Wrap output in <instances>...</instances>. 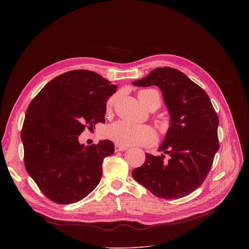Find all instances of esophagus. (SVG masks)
Returning <instances> with one entry per match:
<instances>
[{
  "label": "esophagus",
  "instance_id": "esophagus-1",
  "mask_svg": "<svg viewBox=\"0 0 249 249\" xmlns=\"http://www.w3.org/2000/svg\"><path fill=\"white\" fill-rule=\"evenodd\" d=\"M126 150H128V148L127 147H123V146H120V145H115V148H114V151H115V153H117V152H123V151H126Z\"/></svg>",
  "mask_w": 249,
  "mask_h": 249
}]
</instances>
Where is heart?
I'll return each mask as SVG.
<instances>
[{"label":"heart","mask_w":249,"mask_h":249,"mask_svg":"<svg viewBox=\"0 0 249 249\" xmlns=\"http://www.w3.org/2000/svg\"><path fill=\"white\" fill-rule=\"evenodd\" d=\"M138 97L142 104H144L146 107H148L154 100L160 101L159 92L153 89L141 90L138 93ZM115 98L116 96L114 95L108 100V106L113 104ZM104 135L117 145L123 147L134 145H152L157 140V134L152 127L147 125L131 124L125 121H117L110 124L105 128Z\"/></svg>","instance_id":"heart-1"}]
</instances>
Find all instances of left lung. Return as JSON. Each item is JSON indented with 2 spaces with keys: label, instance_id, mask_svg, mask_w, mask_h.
<instances>
[{
  "label": "left lung",
  "instance_id": "1",
  "mask_svg": "<svg viewBox=\"0 0 249 249\" xmlns=\"http://www.w3.org/2000/svg\"><path fill=\"white\" fill-rule=\"evenodd\" d=\"M132 84L159 87L169 113V127L159 147L162 154H146L143 165L132 170L134 179L159 198L189 195L205 180L219 150V118L208 94L169 67L156 68Z\"/></svg>",
  "mask_w": 249,
  "mask_h": 249
}]
</instances>
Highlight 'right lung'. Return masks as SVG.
<instances>
[{
    "label": "right lung",
    "instance_id": "1",
    "mask_svg": "<svg viewBox=\"0 0 249 249\" xmlns=\"http://www.w3.org/2000/svg\"><path fill=\"white\" fill-rule=\"evenodd\" d=\"M117 86L88 70L69 71L51 80L28 105L20 138L27 173L58 204L87 197L99 183L102 162L113 155L111 141L80 144L79 136L105 122L106 102Z\"/></svg>",
    "mask_w": 249,
    "mask_h": 249
}]
</instances>
